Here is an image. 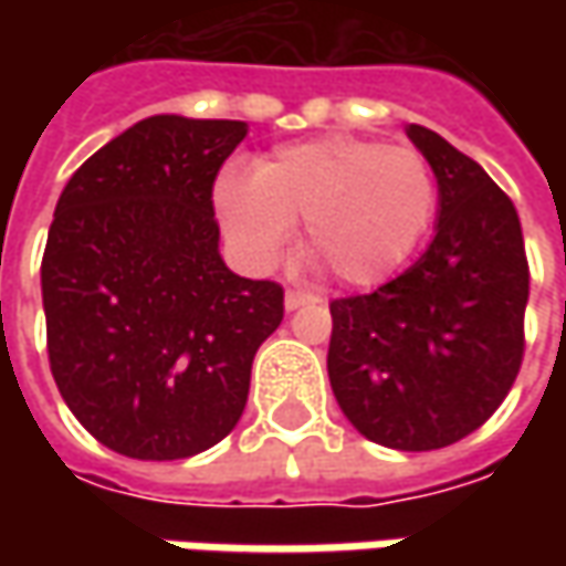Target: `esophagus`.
I'll return each mask as SVG.
<instances>
[{"label": "esophagus", "instance_id": "1", "mask_svg": "<svg viewBox=\"0 0 566 566\" xmlns=\"http://www.w3.org/2000/svg\"><path fill=\"white\" fill-rule=\"evenodd\" d=\"M317 302L315 293H305V290H286L283 295V305H286V312H295V308H302V305H312Z\"/></svg>", "mask_w": 566, "mask_h": 566}]
</instances>
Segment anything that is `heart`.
<instances>
[{
    "label": "heart",
    "mask_w": 566,
    "mask_h": 566,
    "mask_svg": "<svg viewBox=\"0 0 566 566\" xmlns=\"http://www.w3.org/2000/svg\"><path fill=\"white\" fill-rule=\"evenodd\" d=\"M213 201L251 264H273L302 223L305 249L339 283L378 286L419 249L438 210V179L412 147L327 135L276 147L251 166V179L227 172Z\"/></svg>",
    "instance_id": "1"
}]
</instances>
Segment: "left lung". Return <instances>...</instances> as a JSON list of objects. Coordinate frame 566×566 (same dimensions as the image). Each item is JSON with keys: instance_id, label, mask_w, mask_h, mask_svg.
I'll list each match as a JSON object with an SVG mask.
<instances>
[{"instance_id": "obj_1", "label": "left lung", "mask_w": 566, "mask_h": 566, "mask_svg": "<svg viewBox=\"0 0 566 566\" xmlns=\"http://www.w3.org/2000/svg\"><path fill=\"white\" fill-rule=\"evenodd\" d=\"M406 135L438 179L434 239L397 280L331 302L327 375L368 441L438 450L489 422L516 380L530 264L489 172L424 125Z\"/></svg>"}]
</instances>
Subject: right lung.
<instances>
[{
    "instance_id": "obj_1",
    "label": "right lung",
    "mask_w": 566,
    "mask_h": 566,
    "mask_svg": "<svg viewBox=\"0 0 566 566\" xmlns=\"http://www.w3.org/2000/svg\"><path fill=\"white\" fill-rule=\"evenodd\" d=\"M235 119L150 116L103 144L59 195L40 264L55 387L99 444L186 460L223 441L283 290L220 258L213 179Z\"/></svg>"
}]
</instances>
